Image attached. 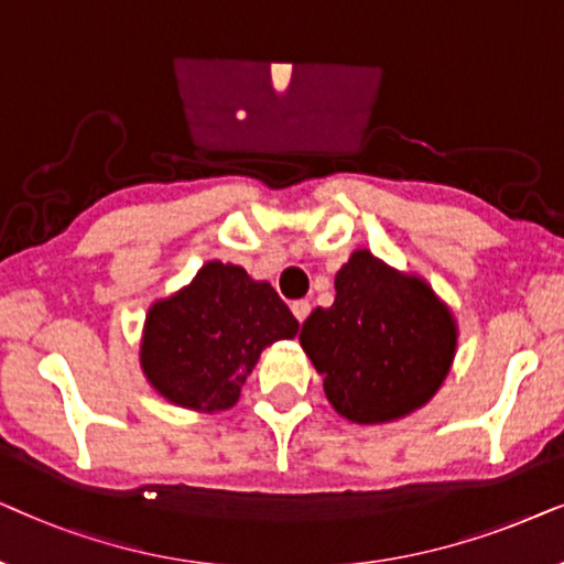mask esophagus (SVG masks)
I'll return each mask as SVG.
<instances>
[{
	"label": "esophagus",
	"mask_w": 564,
	"mask_h": 564,
	"mask_svg": "<svg viewBox=\"0 0 564 564\" xmlns=\"http://www.w3.org/2000/svg\"><path fill=\"white\" fill-rule=\"evenodd\" d=\"M291 312H294V317H296L299 322H304L306 317H310V312H312V304L306 302V299H299V302L291 304Z\"/></svg>",
	"instance_id": "1"
}]
</instances>
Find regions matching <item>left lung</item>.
Wrapping results in <instances>:
<instances>
[{
    "instance_id": "left-lung-1",
    "label": "left lung",
    "mask_w": 564,
    "mask_h": 564,
    "mask_svg": "<svg viewBox=\"0 0 564 564\" xmlns=\"http://www.w3.org/2000/svg\"><path fill=\"white\" fill-rule=\"evenodd\" d=\"M299 340L337 415L381 425L438 394L459 348V325L423 275L360 247L335 273L333 306H317Z\"/></svg>"
}]
</instances>
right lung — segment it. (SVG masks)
<instances>
[{
  "label": "right lung",
  "mask_w": 564,
  "mask_h": 564,
  "mask_svg": "<svg viewBox=\"0 0 564 564\" xmlns=\"http://www.w3.org/2000/svg\"><path fill=\"white\" fill-rule=\"evenodd\" d=\"M296 333V317L268 281L208 260L191 283L149 306L139 366L167 402L214 415L235 408L260 352Z\"/></svg>",
  "instance_id": "right-lung-1"
}]
</instances>
